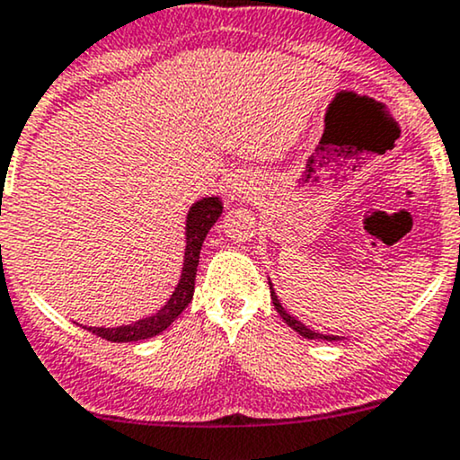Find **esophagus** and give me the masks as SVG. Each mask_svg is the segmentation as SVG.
I'll return each mask as SVG.
<instances>
[{
    "label": "esophagus",
    "instance_id": "1",
    "mask_svg": "<svg viewBox=\"0 0 460 460\" xmlns=\"http://www.w3.org/2000/svg\"><path fill=\"white\" fill-rule=\"evenodd\" d=\"M241 194H247L243 187H230V196H241Z\"/></svg>",
    "mask_w": 460,
    "mask_h": 460
}]
</instances>
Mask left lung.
Returning <instances> with one entry per match:
<instances>
[{
	"mask_svg": "<svg viewBox=\"0 0 460 460\" xmlns=\"http://www.w3.org/2000/svg\"><path fill=\"white\" fill-rule=\"evenodd\" d=\"M269 288H270V298H273V305H275L277 314H279V315L283 317V322H286V324L290 326L292 331H296V332L300 334V337H305V339H317V341H322V339H324V341H341V339H345V337H337V334H322V332L311 331V328L305 326L303 322L296 320V317H292L290 314H288L286 309H283L281 300H279V296H277V294H275L273 283H270V279H269Z\"/></svg>",
	"mask_w": 460,
	"mask_h": 460,
	"instance_id": "8db88e82",
	"label": "left lung"
}]
</instances>
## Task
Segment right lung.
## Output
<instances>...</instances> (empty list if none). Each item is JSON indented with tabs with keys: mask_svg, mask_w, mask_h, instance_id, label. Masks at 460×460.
<instances>
[{
	"mask_svg": "<svg viewBox=\"0 0 460 460\" xmlns=\"http://www.w3.org/2000/svg\"><path fill=\"white\" fill-rule=\"evenodd\" d=\"M224 204L217 196H207L194 202L187 211L185 217V256H183V270H181V279L170 294L166 305L149 317L134 322V324L126 326H83L89 332L98 334V337L106 339L112 343H128V341H143V339H151L155 334L166 331L177 317L183 314V309L194 298V283H196V270L198 262H200V249L202 243L207 239L208 230L213 228L215 221L219 219Z\"/></svg>",
	"mask_w": 460,
	"mask_h": 460,
	"instance_id": "1",
	"label": "right lung"
}]
</instances>
